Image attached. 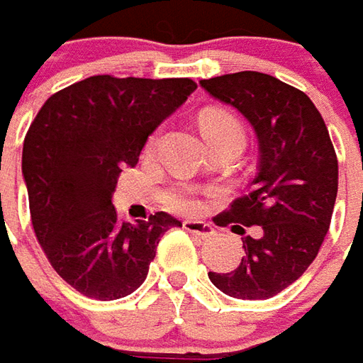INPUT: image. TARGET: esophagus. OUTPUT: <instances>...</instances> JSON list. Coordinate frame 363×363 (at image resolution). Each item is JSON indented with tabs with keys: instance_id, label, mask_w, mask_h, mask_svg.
<instances>
[{
	"instance_id": "obj_1",
	"label": "esophagus",
	"mask_w": 363,
	"mask_h": 363,
	"mask_svg": "<svg viewBox=\"0 0 363 363\" xmlns=\"http://www.w3.org/2000/svg\"><path fill=\"white\" fill-rule=\"evenodd\" d=\"M182 228L189 232V234L196 235L200 240H206L210 235L214 234V228L206 222H199V220H184L182 222Z\"/></svg>"
}]
</instances>
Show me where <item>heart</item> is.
Wrapping results in <instances>:
<instances>
[{"label": "heart", "instance_id": "1", "mask_svg": "<svg viewBox=\"0 0 363 363\" xmlns=\"http://www.w3.org/2000/svg\"><path fill=\"white\" fill-rule=\"evenodd\" d=\"M200 128L206 141H214V139L222 138H242L243 139V128L240 121L235 120L234 116L225 113L220 110H206L200 116ZM167 204L177 212H196L200 208V200L196 190L182 186V189L171 190L167 194Z\"/></svg>", "mask_w": 363, "mask_h": 363}]
</instances>
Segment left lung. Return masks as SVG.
<instances>
[{
  "instance_id": "1",
  "label": "left lung",
  "mask_w": 363,
  "mask_h": 363,
  "mask_svg": "<svg viewBox=\"0 0 363 363\" xmlns=\"http://www.w3.org/2000/svg\"><path fill=\"white\" fill-rule=\"evenodd\" d=\"M200 86L240 111L259 143L250 194L214 222L242 235L243 225H257L262 235L242 238L245 255L234 271H210L208 277L234 298H271L305 273L330 228L338 192L330 135L311 98L275 76L243 70L200 80Z\"/></svg>"
}]
</instances>
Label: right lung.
<instances>
[{
	"instance_id": "right-lung-1",
	"label": "right lung",
	"mask_w": 363,
	"mask_h": 363,
	"mask_svg": "<svg viewBox=\"0 0 363 363\" xmlns=\"http://www.w3.org/2000/svg\"><path fill=\"white\" fill-rule=\"evenodd\" d=\"M196 84L190 78L90 76L52 94L23 143L35 235L60 277L98 301L145 281L161 235L182 225L167 212L120 222L111 204L121 169Z\"/></svg>"
}]
</instances>
